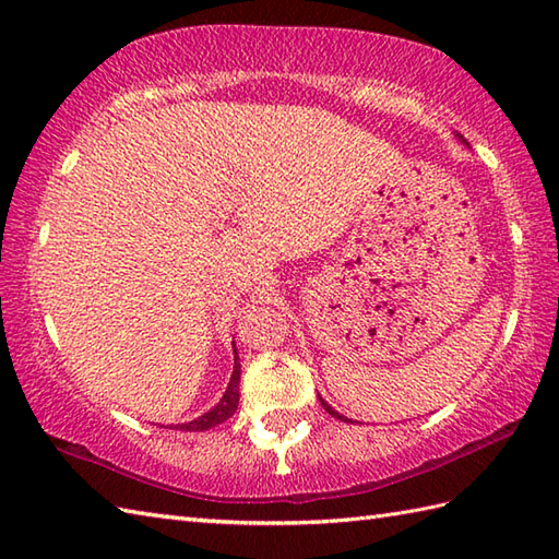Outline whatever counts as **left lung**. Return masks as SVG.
Masks as SVG:
<instances>
[{
  "instance_id": "1",
  "label": "left lung",
  "mask_w": 559,
  "mask_h": 559,
  "mask_svg": "<svg viewBox=\"0 0 559 559\" xmlns=\"http://www.w3.org/2000/svg\"><path fill=\"white\" fill-rule=\"evenodd\" d=\"M319 401H322V399H319ZM322 406H324V411H326V413H329V415H334V418H338V420H343V423H348V418H343V415H341V413H336V411H334V408H331V406H329V403H326V401H322Z\"/></svg>"
}]
</instances>
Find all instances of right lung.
<instances>
[{
    "label": "right lung",
    "mask_w": 559,
    "mask_h": 559,
    "mask_svg": "<svg viewBox=\"0 0 559 559\" xmlns=\"http://www.w3.org/2000/svg\"><path fill=\"white\" fill-rule=\"evenodd\" d=\"M237 384H240V362H237V353H235V370H233L228 389H225L223 399L218 401V406H213L209 413L201 415V418H197L192 423H185V425H177V427L185 432H204V430H209V427H216L223 420H228L230 415L237 411V401H240V389H237Z\"/></svg>",
    "instance_id": "obj_1"
}]
</instances>
